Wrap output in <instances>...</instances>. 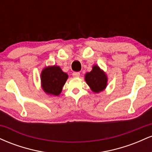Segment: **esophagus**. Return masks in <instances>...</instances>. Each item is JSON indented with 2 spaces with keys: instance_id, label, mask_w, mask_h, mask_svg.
Listing matches in <instances>:
<instances>
[{
  "instance_id": "esophagus-1",
  "label": "esophagus",
  "mask_w": 152,
  "mask_h": 152,
  "mask_svg": "<svg viewBox=\"0 0 152 152\" xmlns=\"http://www.w3.org/2000/svg\"><path fill=\"white\" fill-rule=\"evenodd\" d=\"M73 76H74V77H78V76H80V73L79 72H74L73 73Z\"/></svg>"
}]
</instances>
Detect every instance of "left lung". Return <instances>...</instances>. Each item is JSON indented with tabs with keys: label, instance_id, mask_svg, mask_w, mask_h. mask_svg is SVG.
I'll return each instance as SVG.
<instances>
[{
	"label": "left lung",
	"instance_id": "obj_1",
	"mask_svg": "<svg viewBox=\"0 0 152 152\" xmlns=\"http://www.w3.org/2000/svg\"><path fill=\"white\" fill-rule=\"evenodd\" d=\"M85 81L94 93H99L106 88L108 78L106 74L97 65L85 75Z\"/></svg>",
	"mask_w": 152,
	"mask_h": 152
}]
</instances>
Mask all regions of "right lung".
<instances>
[{"label": "right lung", "mask_w": 152, "mask_h": 152, "mask_svg": "<svg viewBox=\"0 0 152 152\" xmlns=\"http://www.w3.org/2000/svg\"><path fill=\"white\" fill-rule=\"evenodd\" d=\"M67 78L68 74L64 73L59 66H48L43 69L41 74L42 88L46 94L58 96Z\"/></svg>", "instance_id": "1"}]
</instances>
